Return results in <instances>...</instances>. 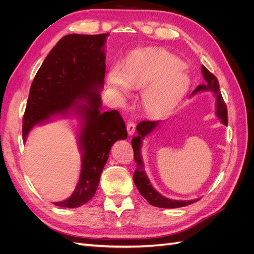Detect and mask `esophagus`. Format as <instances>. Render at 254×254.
<instances>
[{
  "label": "esophagus",
  "mask_w": 254,
  "mask_h": 254,
  "mask_svg": "<svg viewBox=\"0 0 254 254\" xmlns=\"http://www.w3.org/2000/svg\"><path fill=\"white\" fill-rule=\"evenodd\" d=\"M127 131L129 135H132L135 131V124L133 122H128L127 123Z\"/></svg>",
  "instance_id": "esophagus-1"
}]
</instances>
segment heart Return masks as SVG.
Listing matches in <instances>:
<instances>
[{"mask_svg": "<svg viewBox=\"0 0 254 254\" xmlns=\"http://www.w3.org/2000/svg\"><path fill=\"white\" fill-rule=\"evenodd\" d=\"M107 82L122 101L129 95V89L143 90L145 112L152 118H160L181 102L190 80L178 57L166 51L155 50L132 57L123 73L117 67L112 68Z\"/></svg>", "mask_w": 254, "mask_h": 254, "instance_id": "obj_1", "label": "heart"}]
</instances>
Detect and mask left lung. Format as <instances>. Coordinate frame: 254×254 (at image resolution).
Here are the masks:
<instances>
[{"instance_id":"left-lung-1","label":"left lung","mask_w":254,"mask_h":254,"mask_svg":"<svg viewBox=\"0 0 254 254\" xmlns=\"http://www.w3.org/2000/svg\"><path fill=\"white\" fill-rule=\"evenodd\" d=\"M201 72L203 75V78L205 80V84H199V86L193 91L191 95L197 93L200 91H211L216 96V115L220 119L221 123L224 125H228V112H227V106L222 99L220 88L217 78L207 70V68L202 65ZM160 124V121H143L139 123L136 126L137 135L133 136L131 141L133 153H134V161L136 163V170L133 175V181L135 187L139 190L140 194L147 200L151 205L158 206V207H164V209H174V207H181L186 206L190 203H194L199 199H194V200H172V199L165 198L152 188L150 184L147 176L144 171V164L141 157V145L142 140L145 136H147L150 132L155 130L158 125Z\"/></svg>"}]
</instances>
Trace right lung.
Here are the masks:
<instances>
[{"mask_svg": "<svg viewBox=\"0 0 254 254\" xmlns=\"http://www.w3.org/2000/svg\"><path fill=\"white\" fill-rule=\"evenodd\" d=\"M108 35L71 34L61 38L44 59L29 90L22 124L24 142L36 125L53 117L75 115L79 120L80 177L72 195L55 202L58 206L78 207L91 200L111 146L127 137L120 112L101 111Z\"/></svg>", "mask_w": 254, "mask_h": 254, "instance_id": "1", "label": "right lung"}]
</instances>
